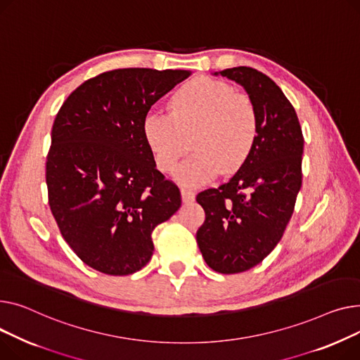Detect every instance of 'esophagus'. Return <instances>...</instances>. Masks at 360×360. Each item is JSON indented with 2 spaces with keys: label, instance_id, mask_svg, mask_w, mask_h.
Instances as JSON below:
<instances>
[{
  "label": "esophagus",
  "instance_id": "obj_1",
  "mask_svg": "<svg viewBox=\"0 0 360 360\" xmlns=\"http://www.w3.org/2000/svg\"><path fill=\"white\" fill-rule=\"evenodd\" d=\"M181 199H183V202H192L193 199H195V192L192 188H187V187H181Z\"/></svg>",
  "mask_w": 360,
  "mask_h": 360
}]
</instances>
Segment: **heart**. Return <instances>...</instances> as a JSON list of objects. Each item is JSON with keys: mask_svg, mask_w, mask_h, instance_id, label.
<instances>
[{"mask_svg": "<svg viewBox=\"0 0 360 360\" xmlns=\"http://www.w3.org/2000/svg\"><path fill=\"white\" fill-rule=\"evenodd\" d=\"M143 135L164 173L174 172L190 139L193 154L177 168L176 179L196 186L219 170L234 173L247 161L259 136V112L248 94L224 81L198 77L173 94L168 115L146 116Z\"/></svg>", "mask_w": 360, "mask_h": 360, "instance_id": "b5f03b06", "label": "heart"}]
</instances>
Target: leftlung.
I'll return each instance as SVG.
<instances>
[{
	"mask_svg": "<svg viewBox=\"0 0 360 360\" xmlns=\"http://www.w3.org/2000/svg\"><path fill=\"white\" fill-rule=\"evenodd\" d=\"M215 75L238 82L256 103L259 136L240 170L196 196L205 222L196 241L206 264L224 274L262 263L281 241L302 186L304 136L293 105L263 72L250 67Z\"/></svg>",
	"mask_w": 360,
	"mask_h": 360,
	"instance_id": "obj_1",
	"label": "left lung"
}]
</instances>
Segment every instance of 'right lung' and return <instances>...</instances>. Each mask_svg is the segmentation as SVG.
Returning <instances> with one entry per match:
<instances>
[{"label": "right lung", "instance_id": "add662e5", "mask_svg": "<svg viewBox=\"0 0 360 360\" xmlns=\"http://www.w3.org/2000/svg\"><path fill=\"white\" fill-rule=\"evenodd\" d=\"M190 71L123 68L82 82L52 126L46 184L60 234L87 266L126 276L151 260L153 231L176 214L179 187L143 135L151 105Z\"/></svg>", "mask_w": 360, "mask_h": 360}]
</instances>
